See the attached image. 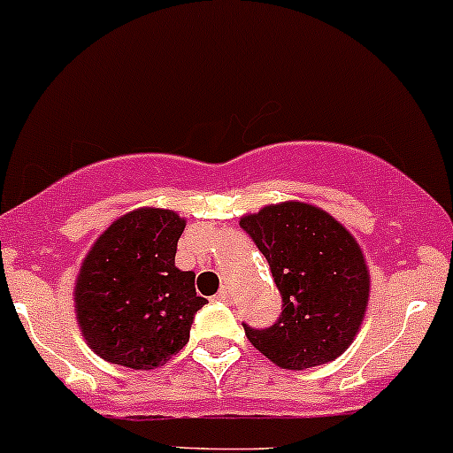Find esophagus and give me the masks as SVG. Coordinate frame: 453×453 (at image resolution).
Returning <instances> with one entry per match:
<instances>
[{
    "label": "esophagus",
    "mask_w": 453,
    "mask_h": 453,
    "mask_svg": "<svg viewBox=\"0 0 453 453\" xmlns=\"http://www.w3.org/2000/svg\"><path fill=\"white\" fill-rule=\"evenodd\" d=\"M217 301H221V303H230L232 301V295H230V290H221L219 292V295L215 296Z\"/></svg>",
    "instance_id": "obj_1"
}]
</instances>
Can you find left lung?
I'll return each instance as SVG.
<instances>
[{
  "mask_svg": "<svg viewBox=\"0 0 453 453\" xmlns=\"http://www.w3.org/2000/svg\"><path fill=\"white\" fill-rule=\"evenodd\" d=\"M241 227L271 266L281 316L245 335L283 370L329 364L355 340L370 299V273L350 232L322 208L281 202L245 215Z\"/></svg>",
  "mask_w": 453,
  "mask_h": 453,
  "instance_id": "8db88e82",
  "label": "left lung"
}]
</instances>
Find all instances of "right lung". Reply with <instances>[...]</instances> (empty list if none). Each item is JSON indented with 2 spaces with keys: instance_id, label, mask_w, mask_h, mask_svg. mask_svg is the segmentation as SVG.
<instances>
[{
  "instance_id": "1",
  "label": "right lung",
  "mask_w": 453,
  "mask_h": 453,
  "mask_svg": "<svg viewBox=\"0 0 453 453\" xmlns=\"http://www.w3.org/2000/svg\"><path fill=\"white\" fill-rule=\"evenodd\" d=\"M185 219L137 208L96 238L74 286V314L88 346L109 364L154 370L188 342L206 305L196 273L176 268Z\"/></svg>"
}]
</instances>
